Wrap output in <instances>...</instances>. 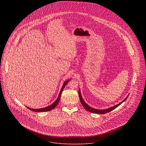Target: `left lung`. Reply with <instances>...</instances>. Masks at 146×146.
Listing matches in <instances>:
<instances>
[{
  "instance_id": "left-lung-1",
  "label": "left lung",
  "mask_w": 146,
  "mask_h": 146,
  "mask_svg": "<svg viewBox=\"0 0 146 146\" xmlns=\"http://www.w3.org/2000/svg\"><path fill=\"white\" fill-rule=\"evenodd\" d=\"M79 95L80 100V102H81L82 104L83 105V106L84 107V108H85V110H86L88 111H89L90 112H91V113H96V114H106V113H108V112H109V111H112V110H113L114 109H115V108H117L118 106H119L120 104H121L124 101L126 100V99L128 97V96H127V97H126L124 101H122L121 102H120V104H117V105H115V106H113V107H111V108H110L102 110L95 109V108H93L91 107L90 106H89L88 104H86L84 101V100H83L82 97V96H81L80 92V90H79Z\"/></svg>"
}]
</instances>
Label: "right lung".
<instances>
[{
	"instance_id": "add662e5",
	"label": "right lung",
	"mask_w": 146,
	"mask_h": 146,
	"mask_svg": "<svg viewBox=\"0 0 146 146\" xmlns=\"http://www.w3.org/2000/svg\"><path fill=\"white\" fill-rule=\"evenodd\" d=\"M68 82H69V80H66V81L64 83L63 85L62 88V89H61V91H60V94H59V95H58V98H57V100H56L54 104H51L50 106H49L47 107H45V108H41V109H32V108H28L27 107V108H28V109L30 110H31L32 111H36V112L48 111H50L52 110V109H54V108L56 106H57V104H58V102L60 101V98H61V94H62L63 89H64V88L65 87V86L66 85V84L68 83Z\"/></svg>"
}]
</instances>
